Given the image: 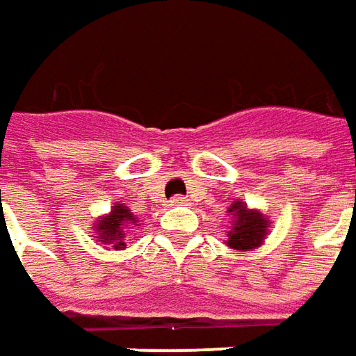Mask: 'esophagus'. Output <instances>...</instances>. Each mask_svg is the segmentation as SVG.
<instances>
[{
    "mask_svg": "<svg viewBox=\"0 0 356 356\" xmlns=\"http://www.w3.org/2000/svg\"><path fill=\"white\" fill-rule=\"evenodd\" d=\"M172 204H174V206H190V200L184 198V196H174V198H172Z\"/></svg>",
    "mask_w": 356,
    "mask_h": 356,
    "instance_id": "obj_1",
    "label": "esophagus"
}]
</instances>
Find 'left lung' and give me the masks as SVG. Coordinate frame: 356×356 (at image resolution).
<instances>
[{
    "label": "left lung",
    "mask_w": 356,
    "mask_h": 356,
    "mask_svg": "<svg viewBox=\"0 0 356 356\" xmlns=\"http://www.w3.org/2000/svg\"><path fill=\"white\" fill-rule=\"evenodd\" d=\"M229 216L234 218L232 227L227 232V248L238 250V252H250L264 243L269 229V220L257 210H250L248 204L234 202L227 208Z\"/></svg>",
    "instance_id": "1"
}]
</instances>
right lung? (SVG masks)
<instances>
[{
	"instance_id": "1",
	"label": "right lung",
	"mask_w": 356,
	"mask_h": 356,
	"mask_svg": "<svg viewBox=\"0 0 356 356\" xmlns=\"http://www.w3.org/2000/svg\"><path fill=\"white\" fill-rule=\"evenodd\" d=\"M138 220L132 216L127 206L117 204L113 206L111 213H106L103 218L97 220V241H103L106 248H113V250H122L127 243H124V227L127 226H138L136 224Z\"/></svg>"
}]
</instances>
